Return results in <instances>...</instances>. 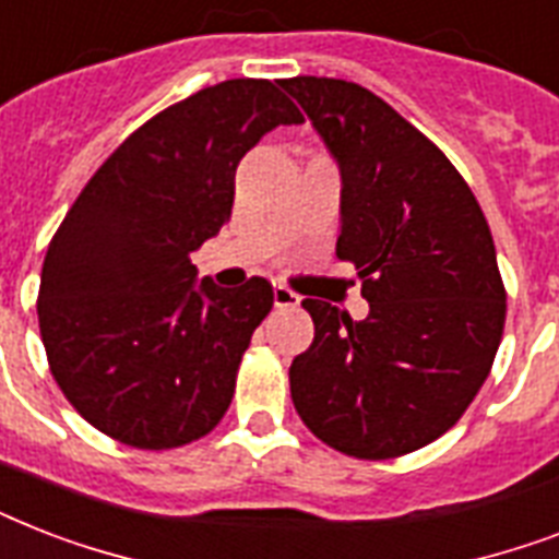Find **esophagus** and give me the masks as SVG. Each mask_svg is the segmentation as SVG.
Masks as SVG:
<instances>
[{
    "label": "esophagus",
    "instance_id": "1",
    "mask_svg": "<svg viewBox=\"0 0 559 559\" xmlns=\"http://www.w3.org/2000/svg\"><path fill=\"white\" fill-rule=\"evenodd\" d=\"M272 298H275V307H298V305H301L298 293H293V289L284 287V284H275V287H272Z\"/></svg>",
    "mask_w": 559,
    "mask_h": 559
}]
</instances>
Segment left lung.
Wrapping results in <instances>:
<instances>
[{
    "label": "left lung",
    "mask_w": 559,
    "mask_h": 559,
    "mask_svg": "<svg viewBox=\"0 0 559 559\" xmlns=\"http://www.w3.org/2000/svg\"><path fill=\"white\" fill-rule=\"evenodd\" d=\"M340 162V261L357 266L368 319L305 298L313 345L289 366L310 432L350 459L415 452L459 424L493 368L504 284L481 205L452 162L366 86L281 83Z\"/></svg>",
    "instance_id": "1"
}]
</instances>
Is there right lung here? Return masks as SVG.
I'll return each instance as SVG.
<instances>
[{"instance_id":"right-lung-1","label":"right lung","mask_w":559,"mask_h":559,"mask_svg":"<svg viewBox=\"0 0 559 559\" xmlns=\"http://www.w3.org/2000/svg\"><path fill=\"white\" fill-rule=\"evenodd\" d=\"M301 121L278 83L205 86L127 135L74 200L48 243L37 316L57 385L98 432L159 452L223 420L272 284L197 287L191 252L231 217L246 153Z\"/></svg>"}]
</instances>
